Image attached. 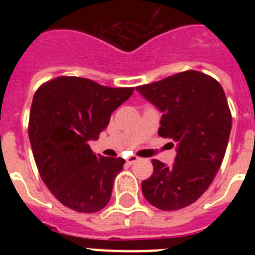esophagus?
<instances>
[{"instance_id":"obj_1","label":"esophagus","mask_w":255,"mask_h":255,"mask_svg":"<svg viewBox=\"0 0 255 255\" xmlns=\"http://www.w3.org/2000/svg\"><path fill=\"white\" fill-rule=\"evenodd\" d=\"M137 160H139V157H137V156L132 155V156H129V157H128V159L126 160V161H127V164H129V165H132V164L136 163Z\"/></svg>"}]
</instances>
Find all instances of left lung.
<instances>
[{"label": "left lung", "instance_id": "1", "mask_svg": "<svg viewBox=\"0 0 255 255\" xmlns=\"http://www.w3.org/2000/svg\"><path fill=\"white\" fill-rule=\"evenodd\" d=\"M136 91L163 112L159 135L177 141L170 167L152 160L153 173L141 182L144 197L157 209H182L201 197L221 167L232 129L225 92L216 79L194 70Z\"/></svg>", "mask_w": 255, "mask_h": 255}]
</instances>
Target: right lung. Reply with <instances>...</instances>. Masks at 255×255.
Segmentation results:
<instances>
[{
  "label": "right lung",
  "mask_w": 255,
  "mask_h": 255,
  "mask_svg": "<svg viewBox=\"0 0 255 255\" xmlns=\"http://www.w3.org/2000/svg\"><path fill=\"white\" fill-rule=\"evenodd\" d=\"M132 87H106L78 77H58L34 94L29 139L42 180L58 201L79 213L107 205L122 157L95 155L88 145L110 123Z\"/></svg>",
  "instance_id": "add662e5"
}]
</instances>
